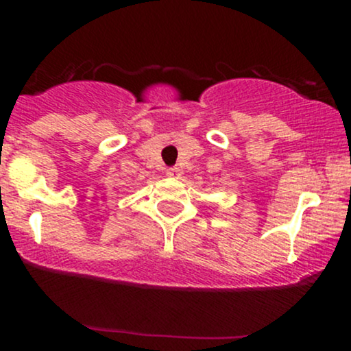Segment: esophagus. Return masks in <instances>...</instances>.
<instances>
[{
    "label": "esophagus",
    "mask_w": 351,
    "mask_h": 351,
    "mask_svg": "<svg viewBox=\"0 0 351 351\" xmlns=\"http://www.w3.org/2000/svg\"><path fill=\"white\" fill-rule=\"evenodd\" d=\"M167 176H170V178H180V176H181V170H180V168H176V167L168 168V170H167Z\"/></svg>",
    "instance_id": "obj_1"
}]
</instances>
